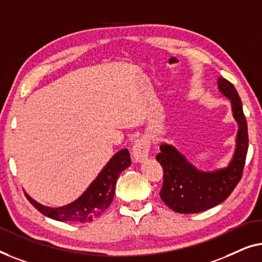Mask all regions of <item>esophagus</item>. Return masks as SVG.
I'll return each instance as SVG.
<instances>
[{
    "label": "esophagus",
    "instance_id": "1",
    "mask_svg": "<svg viewBox=\"0 0 262 262\" xmlns=\"http://www.w3.org/2000/svg\"><path fill=\"white\" fill-rule=\"evenodd\" d=\"M150 149V139L147 135L136 139L134 145H133V157L138 163H141L147 159Z\"/></svg>",
    "mask_w": 262,
    "mask_h": 262
}]
</instances>
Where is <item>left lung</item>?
Returning a JSON list of instances; mask_svg holds the SVG:
<instances>
[{
  "mask_svg": "<svg viewBox=\"0 0 262 262\" xmlns=\"http://www.w3.org/2000/svg\"><path fill=\"white\" fill-rule=\"evenodd\" d=\"M219 89L230 99L238 130L236 148L227 167L204 172L197 169L172 145L163 143L157 154L164 171L160 198L169 209L179 213H197L222 203L240 182L248 150V129L242 102L229 80L219 78Z\"/></svg>",
  "mask_w": 262,
  "mask_h": 262,
  "instance_id": "obj_1",
  "label": "left lung"
}]
</instances>
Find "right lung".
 <instances>
[{"mask_svg":"<svg viewBox=\"0 0 262 262\" xmlns=\"http://www.w3.org/2000/svg\"><path fill=\"white\" fill-rule=\"evenodd\" d=\"M130 154L127 148L117 152L105 165L91 185L75 202L60 208H50L26 197L34 208L50 219L59 222L85 223L101 216L113 202L115 194L116 180L120 173L130 166Z\"/></svg>","mask_w":262,"mask_h":262,"instance_id":"1","label":"right lung"}]
</instances>
